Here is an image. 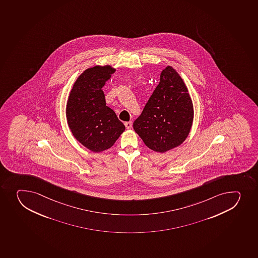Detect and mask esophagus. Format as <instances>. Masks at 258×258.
I'll use <instances>...</instances> for the list:
<instances>
[{
    "instance_id": "obj_1",
    "label": "esophagus",
    "mask_w": 258,
    "mask_h": 258,
    "mask_svg": "<svg viewBox=\"0 0 258 258\" xmlns=\"http://www.w3.org/2000/svg\"><path fill=\"white\" fill-rule=\"evenodd\" d=\"M124 125L127 130H131V128H132V122H131V121L125 122Z\"/></svg>"
}]
</instances>
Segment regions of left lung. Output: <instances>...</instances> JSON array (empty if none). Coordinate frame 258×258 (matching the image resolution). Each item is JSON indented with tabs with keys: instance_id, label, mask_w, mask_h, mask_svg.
<instances>
[{
	"instance_id": "1",
	"label": "left lung",
	"mask_w": 258,
	"mask_h": 258,
	"mask_svg": "<svg viewBox=\"0 0 258 258\" xmlns=\"http://www.w3.org/2000/svg\"><path fill=\"white\" fill-rule=\"evenodd\" d=\"M188 91L178 73L166 67L160 82L134 130L149 148L156 152L180 146L188 136L194 119V107Z\"/></svg>"
}]
</instances>
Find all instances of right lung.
<instances>
[{
  "mask_svg": "<svg viewBox=\"0 0 258 258\" xmlns=\"http://www.w3.org/2000/svg\"><path fill=\"white\" fill-rule=\"evenodd\" d=\"M115 70L110 66L86 70L75 82L67 105L68 125L75 138L93 152L112 147L125 126L106 106L102 87Z\"/></svg>",
  "mask_w": 258,
  "mask_h": 258,
  "instance_id": "add662e5",
  "label": "right lung"
}]
</instances>
